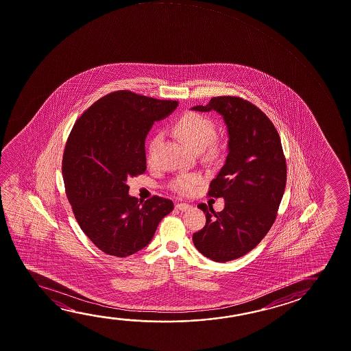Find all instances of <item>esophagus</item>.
<instances>
[{"label":"esophagus","mask_w":351,"mask_h":351,"mask_svg":"<svg viewBox=\"0 0 351 351\" xmlns=\"http://www.w3.org/2000/svg\"><path fill=\"white\" fill-rule=\"evenodd\" d=\"M176 208H178V210L186 212V210H190V209H192V206L187 204V203H178V204H176Z\"/></svg>","instance_id":"esophagus-1"}]
</instances>
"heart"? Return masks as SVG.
<instances>
[{
    "instance_id": "obj_1",
    "label": "heart",
    "mask_w": 351,
    "mask_h": 351,
    "mask_svg": "<svg viewBox=\"0 0 351 351\" xmlns=\"http://www.w3.org/2000/svg\"><path fill=\"white\" fill-rule=\"evenodd\" d=\"M175 131L178 133V137L182 139L184 143L189 144L192 149L202 152L210 143L215 133V127L213 121L208 119L207 116L201 115L198 112H186L176 122ZM160 141V133H158L154 136V138L152 139L148 149L149 159ZM201 182L202 176L199 173H184L173 178L170 187L171 190L178 192V195H187L193 193L197 186Z\"/></svg>"
}]
</instances>
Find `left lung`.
<instances>
[{
    "label": "left lung",
    "instance_id": "1",
    "mask_svg": "<svg viewBox=\"0 0 351 351\" xmlns=\"http://www.w3.org/2000/svg\"><path fill=\"white\" fill-rule=\"evenodd\" d=\"M199 112L217 111L228 128V156L208 195L224 198L221 212L202 203L206 226L193 234L199 252L215 262L240 258L256 247L276 218L287 184L280 137L263 111L237 97H217Z\"/></svg>",
    "mask_w": 351,
    "mask_h": 351
}]
</instances>
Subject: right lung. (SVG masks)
<instances>
[{
    "mask_svg": "<svg viewBox=\"0 0 351 351\" xmlns=\"http://www.w3.org/2000/svg\"><path fill=\"white\" fill-rule=\"evenodd\" d=\"M178 105L130 90L110 93L69 133L62 158L66 195L83 232L106 254L141 251L173 209V202L158 195L138 202L128 195L127 180L145 171L147 134Z\"/></svg>",
    "mask_w": 351,
    "mask_h": 351,
    "instance_id": "right-lung-1",
    "label": "right lung"
}]
</instances>
